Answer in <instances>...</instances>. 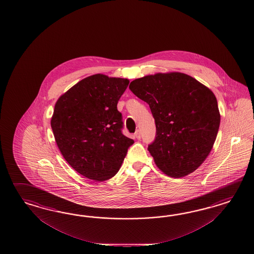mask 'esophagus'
<instances>
[{
    "instance_id": "34e87169",
    "label": "esophagus",
    "mask_w": 254,
    "mask_h": 254,
    "mask_svg": "<svg viewBox=\"0 0 254 254\" xmlns=\"http://www.w3.org/2000/svg\"><path fill=\"white\" fill-rule=\"evenodd\" d=\"M134 136H135L136 138H138V139H139V138H140V137H141V135H140V131H136V132H135V134H134Z\"/></svg>"
}]
</instances>
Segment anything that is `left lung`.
<instances>
[{
  "mask_svg": "<svg viewBox=\"0 0 254 254\" xmlns=\"http://www.w3.org/2000/svg\"><path fill=\"white\" fill-rule=\"evenodd\" d=\"M129 89L147 102L156 135L148 146L154 163L169 177L193 172L210 153L221 116L215 95L182 72L155 73L135 79Z\"/></svg>",
  "mask_w": 254,
  "mask_h": 254,
  "instance_id": "1",
  "label": "left lung"
}]
</instances>
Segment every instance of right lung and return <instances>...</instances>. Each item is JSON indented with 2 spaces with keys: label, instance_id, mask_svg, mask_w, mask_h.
I'll use <instances>...</instances> for the list:
<instances>
[{
  "label": "right lung",
  "instance_id": "obj_1",
  "mask_svg": "<svg viewBox=\"0 0 254 254\" xmlns=\"http://www.w3.org/2000/svg\"><path fill=\"white\" fill-rule=\"evenodd\" d=\"M128 79L94 74L70 87L57 100L51 127L69 166L87 179L114 177L134 140L122 133L118 100Z\"/></svg>",
  "mask_w": 254,
  "mask_h": 254
}]
</instances>
